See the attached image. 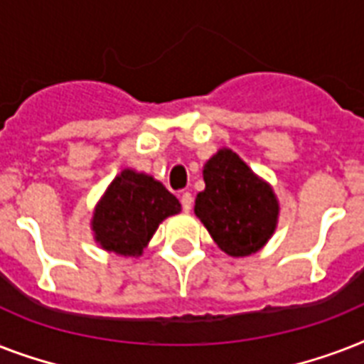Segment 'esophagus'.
Masks as SVG:
<instances>
[{
  "label": "esophagus",
  "instance_id": "34e87169",
  "mask_svg": "<svg viewBox=\"0 0 364 364\" xmlns=\"http://www.w3.org/2000/svg\"><path fill=\"white\" fill-rule=\"evenodd\" d=\"M181 205L185 211L193 210V194L191 193H183L181 194Z\"/></svg>",
  "mask_w": 364,
  "mask_h": 364
}]
</instances>
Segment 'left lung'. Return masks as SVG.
I'll list each match as a JSON object with an SVG mask.
<instances>
[{
	"instance_id": "1",
	"label": "left lung",
	"mask_w": 364,
	"mask_h": 364,
	"mask_svg": "<svg viewBox=\"0 0 364 364\" xmlns=\"http://www.w3.org/2000/svg\"><path fill=\"white\" fill-rule=\"evenodd\" d=\"M204 181L194 213L213 242L232 257L259 251L274 232L279 211L272 188L228 149L208 160Z\"/></svg>"
}]
</instances>
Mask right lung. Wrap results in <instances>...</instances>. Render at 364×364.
<instances>
[{"mask_svg": "<svg viewBox=\"0 0 364 364\" xmlns=\"http://www.w3.org/2000/svg\"><path fill=\"white\" fill-rule=\"evenodd\" d=\"M181 210L179 200L153 177L124 170L96 208L92 228L100 245L136 257L153 238L159 223Z\"/></svg>", "mask_w": 364, "mask_h": 364, "instance_id": "add662e5", "label": "right lung"}]
</instances>
